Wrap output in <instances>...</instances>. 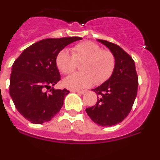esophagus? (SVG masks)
<instances>
[{"instance_id": "obj_1", "label": "esophagus", "mask_w": 160, "mask_h": 160, "mask_svg": "<svg viewBox=\"0 0 160 160\" xmlns=\"http://www.w3.org/2000/svg\"><path fill=\"white\" fill-rule=\"evenodd\" d=\"M74 92H76V93H77V94H84L85 92H86V91H73Z\"/></svg>"}]
</instances>
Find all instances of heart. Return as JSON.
<instances>
[{
	"label": "heart",
	"instance_id": "heart-1",
	"mask_svg": "<svg viewBox=\"0 0 160 160\" xmlns=\"http://www.w3.org/2000/svg\"><path fill=\"white\" fill-rule=\"evenodd\" d=\"M72 54L62 50L56 57V65L64 74H69L81 64V72L72 74L63 80V85L69 89L79 91L90 88L94 83L100 84L112 76L116 66V58L110 51L92 41H83L71 48Z\"/></svg>",
	"mask_w": 160,
	"mask_h": 160
}]
</instances>
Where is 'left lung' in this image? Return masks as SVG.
<instances>
[{
  "label": "left lung",
  "mask_w": 160,
  "mask_h": 160,
  "mask_svg": "<svg viewBox=\"0 0 160 160\" xmlns=\"http://www.w3.org/2000/svg\"><path fill=\"white\" fill-rule=\"evenodd\" d=\"M106 46L116 58L114 71L108 80L93 91L100 95L95 105L86 108L93 121L102 127L120 123L128 116L136 98L138 77L133 58L119 46L97 40Z\"/></svg>",
  "instance_id": "left-lung-1"
}]
</instances>
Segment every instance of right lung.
<instances>
[{
  "instance_id": "obj_1",
  "label": "right lung",
  "mask_w": 160,
  "mask_h": 160,
  "mask_svg": "<svg viewBox=\"0 0 160 160\" xmlns=\"http://www.w3.org/2000/svg\"><path fill=\"white\" fill-rule=\"evenodd\" d=\"M79 37L48 38L25 49L14 62L10 77L9 93L18 112L34 124L51 119L62 107L66 89L51 88L60 80L56 57L60 51Z\"/></svg>"
}]
</instances>
